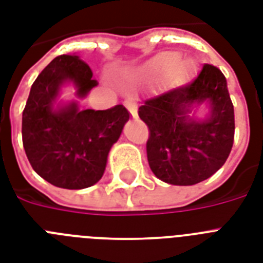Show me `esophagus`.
<instances>
[{
	"mask_svg": "<svg viewBox=\"0 0 263 263\" xmlns=\"http://www.w3.org/2000/svg\"><path fill=\"white\" fill-rule=\"evenodd\" d=\"M124 105L127 106V109L129 110V113L132 115V117L134 119H136L138 117V107H136V103L132 101V99H125L124 101Z\"/></svg>",
	"mask_w": 263,
	"mask_h": 263,
	"instance_id": "obj_1",
	"label": "esophagus"
}]
</instances>
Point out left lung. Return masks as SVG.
I'll list each match as a JSON object with an SVG mask.
<instances>
[{
	"instance_id": "left-lung-1",
	"label": "left lung",
	"mask_w": 263,
	"mask_h": 263,
	"mask_svg": "<svg viewBox=\"0 0 263 263\" xmlns=\"http://www.w3.org/2000/svg\"><path fill=\"white\" fill-rule=\"evenodd\" d=\"M204 102L208 117L191 118L193 106ZM138 113L148 127L150 169L165 183H200L225 164L232 150L233 105L224 73L214 65L203 64L185 83L146 98Z\"/></svg>"
}]
</instances>
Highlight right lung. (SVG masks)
Instances as JSON below:
<instances>
[{
	"mask_svg": "<svg viewBox=\"0 0 263 263\" xmlns=\"http://www.w3.org/2000/svg\"><path fill=\"white\" fill-rule=\"evenodd\" d=\"M92 71L78 55L55 57L31 86L23 110V146L31 166L60 188L94 185L106 168L107 154L121 135L129 113L123 105L80 110L78 103L54 109L60 87L72 82L83 98L97 86Z\"/></svg>",
	"mask_w": 263,
	"mask_h": 263,
	"instance_id": "right-lung-1",
	"label": "right lung"
}]
</instances>
